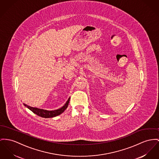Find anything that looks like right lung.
Returning a JSON list of instances; mask_svg holds the SVG:
<instances>
[{
	"mask_svg": "<svg viewBox=\"0 0 159 159\" xmlns=\"http://www.w3.org/2000/svg\"><path fill=\"white\" fill-rule=\"evenodd\" d=\"M69 101H70V98L68 99V100L67 101L66 104L61 108L55 110H52V111H48V110H46L37 108L35 107H32L26 105V104H24V106L26 107L27 108H28L30 110L32 111L34 113L36 114L37 115L42 117H44V118H49V117L57 116L61 114L63 112H64V111L67 108V106L69 105Z\"/></svg>",
	"mask_w": 159,
	"mask_h": 159,
	"instance_id": "right-lung-1",
	"label": "right lung"
}]
</instances>
